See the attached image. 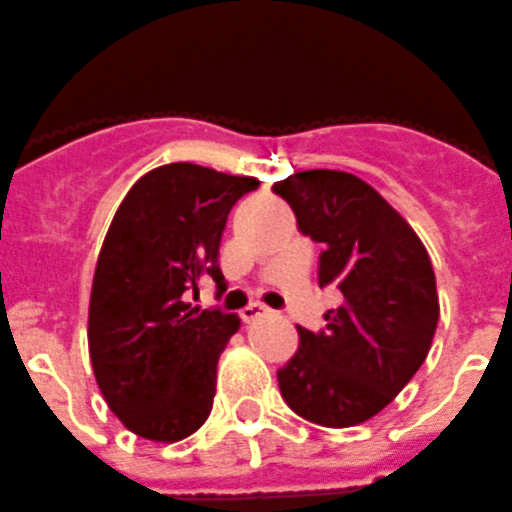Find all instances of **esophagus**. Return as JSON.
<instances>
[{
  "mask_svg": "<svg viewBox=\"0 0 512 512\" xmlns=\"http://www.w3.org/2000/svg\"><path fill=\"white\" fill-rule=\"evenodd\" d=\"M240 315H242V321L252 323V321H257V318H262V315H267V308L260 303H250L247 308H242Z\"/></svg>",
  "mask_w": 512,
  "mask_h": 512,
  "instance_id": "1",
  "label": "esophagus"
}]
</instances>
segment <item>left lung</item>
<instances>
[{
    "label": "left lung",
    "mask_w": 512,
    "mask_h": 512,
    "mask_svg": "<svg viewBox=\"0 0 512 512\" xmlns=\"http://www.w3.org/2000/svg\"><path fill=\"white\" fill-rule=\"evenodd\" d=\"M272 191L293 207L300 232L326 245L318 283L343 295L326 331L298 328V351L278 371L280 394L308 422L356 427L394 401L432 348L439 298L427 247L348 171H298Z\"/></svg>",
    "instance_id": "8db88e82"
}]
</instances>
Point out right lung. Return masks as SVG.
I'll return each instance as SVG.
<instances>
[{"label": "right lung", "instance_id": "add662e5", "mask_svg": "<svg viewBox=\"0 0 512 512\" xmlns=\"http://www.w3.org/2000/svg\"><path fill=\"white\" fill-rule=\"evenodd\" d=\"M255 176L166 164L143 174L118 207L93 275L88 348L105 404L151 442H179L212 412L217 361L240 318L186 303L217 265L229 209Z\"/></svg>", "mask_w": 512, "mask_h": 512}]
</instances>
